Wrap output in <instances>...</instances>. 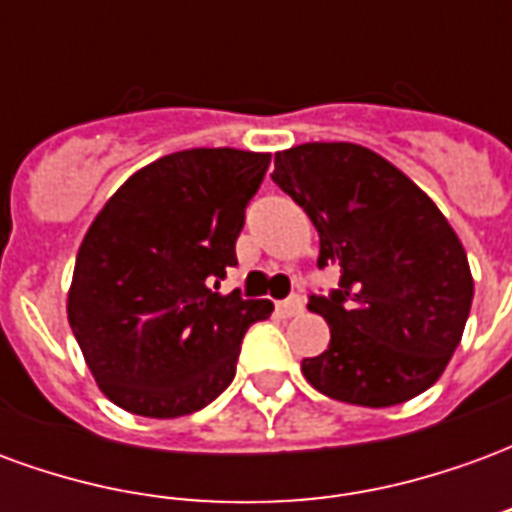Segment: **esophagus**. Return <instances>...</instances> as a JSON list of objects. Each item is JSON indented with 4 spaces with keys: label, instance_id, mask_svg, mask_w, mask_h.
Returning a JSON list of instances; mask_svg holds the SVG:
<instances>
[{
    "label": "esophagus",
    "instance_id": "obj_1",
    "mask_svg": "<svg viewBox=\"0 0 512 512\" xmlns=\"http://www.w3.org/2000/svg\"><path fill=\"white\" fill-rule=\"evenodd\" d=\"M301 310H304V301H301V296H290V299L279 301L277 304V312L282 315V318H293V315H299Z\"/></svg>",
    "mask_w": 512,
    "mask_h": 512
}]
</instances>
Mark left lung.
<instances>
[{
	"instance_id": "1",
	"label": "left lung",
	"mask_w": 512,
	"mask_h": 512,
	"mask_svg": "<svg viewBox=\"0 0 512 512\" xmlns=\"http://www.w3.org/2000/svg\"><path fill=\"white\" fill-rule=\"evenodd\" d=\"M271 178L315 224L318 266L340 268V290L307 304L332 340L301 362L304 378L351 406L422 395L461 343L474 299L452 224L395 164L354 142L279 150Z\"/></svg>"
}]
</instances>
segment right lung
<instances>
[{"mask_svg": "<svg viewBox=\"0 0 512 512\" xmlns=\"http://www.w3.org/2000/svg\"><path fill=\"white\" fill-rule=\"evenodd\" d=\"M271 153L194 147L156 158L106 200L76 255L68 323L95 384L153 419L194 414L235 376L274 304L216 293Z\"/></svg>", "mask_w": 512, "mask_h": 512, "instance_id": "obj_1", "label": "right lung"}]
</instances>
